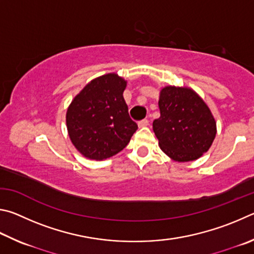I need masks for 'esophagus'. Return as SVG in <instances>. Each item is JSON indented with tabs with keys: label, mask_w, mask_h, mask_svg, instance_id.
<instances>
[{
	"label": "esophagus",
	"mask_w": 254,
	"mask_h": 254,
	"mask_svg": "<svg viewBox=\"0 0 254 254\" xmlns=\"http://www.w3.org/2000/svg\"><path fill=\"white\" fill-rule=\"evenodd\" d=\"M148 125H149V120L148 119H143V120H140V122H138V126L140 128L148 126Z\"/></svg>",
	"instance_id": "1"
}]
</instances>
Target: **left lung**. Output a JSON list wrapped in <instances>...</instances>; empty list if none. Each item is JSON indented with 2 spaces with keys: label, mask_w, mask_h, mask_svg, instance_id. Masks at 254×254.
Listing matches in <instances>:
<instances>
[{
  "label": "left lung",
  "mask_w": 254,
  "mask_h": 254,
  "mask_svg": "<svg viewBox=\"0 0 254 254\" xmlns=\"http://www.w3.org/2000/svg\"><path fill=\"white\" fill-rule=\"evenodd\" d=\"M161 117L153 129L159 147L176 162L197 159L211 147L216 124L208 107L193 90L166 87L158 101Z\"/></svg>",
  "instance_id": "obj_1"
}]
</instances>
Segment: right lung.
Here are the masks:
<instances>
[{"label":"right lung","instance_id":"add662e5","mask_svg":"<svg viewBox=\"0 0 254 254\" xmlns=\"http://www.w3.org/2000/svg\"><path fill=\"white\" fill-rule=\"evenodd\" d=\"M126 81L115 73L89 82L66 111L69 137L83 156L109 158L129 143L137 124L129 117L123 92Z\"/></svg>","mask_w":254,"mask_h":254}]
</instances>
